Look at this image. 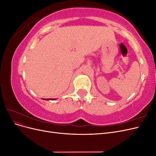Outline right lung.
<instances>
[{"label":"right lung","mask_w":156,"mask_h":156,"mask_svg":"<svg viewBox=\"0 0 156 156\" xmlns=\"http://www.w3.org/2000/svg\"><path fill=\"white\" fill-rule=\"evenodd\" d=\"M45 100H55V99H44Z\"/></svg>","instance_id":"right-lung-1"}]
</instances>
